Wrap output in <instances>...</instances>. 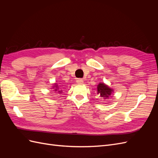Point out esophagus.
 Returning <instances> with one entry per match:
<instances>
[{
  "label": "esophagus",
  "mask_w": 158,
  "mask_h": 158,
  "mask_svg": "<svg viewBox=\"0 0 158 158\" xmlns=\"http://www.w3.org/2000/svg\"><path fill=\"white\" fill-rule=\"evenodd\" d=\"M76 83L79 84H82V83H84V80L82 78H78L76 80Z\"/></svg>",
  "instance_id": "esophagus-1"
}]
</instances>
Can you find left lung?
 <instances>
[{
  "mask_svg": "<svg viewBox=\"0 0 158 158\" xmlns=\"http://www.w3.org/2000/svg\"><path fill=\"white\" fill-rule=\"evenodd\" d=\"M113 89L109 88L107 85L105 84H99L98 86V93L100 95V97L102 98H107L110 96V95L112 94Z\"/></svg>",
  "mask_w": 158,
  "mask_h": 158,
  "instance_id": "8db88e82",
  "label": "left lung"
}]
</instances>
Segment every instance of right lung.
I'll list each match as a JSON object with an SVG mask.
<instances>
[{"label":"right lung","instance_id":"1","mask_svg":"<svg viewBox=\"0 0 158 158\" xmlns=\"http://www.w3.org/2000/svg\"><path fill=\"white\" fill-rule=\"evenodd\" d=\"M56 88H54V89H55V90H54L55 92H60V91H56L57 89H57V88H57V85H56ZM52 89H53V88H52Z\"/></svg>","mask_w":158,"mask_h":158}]
</instances>
